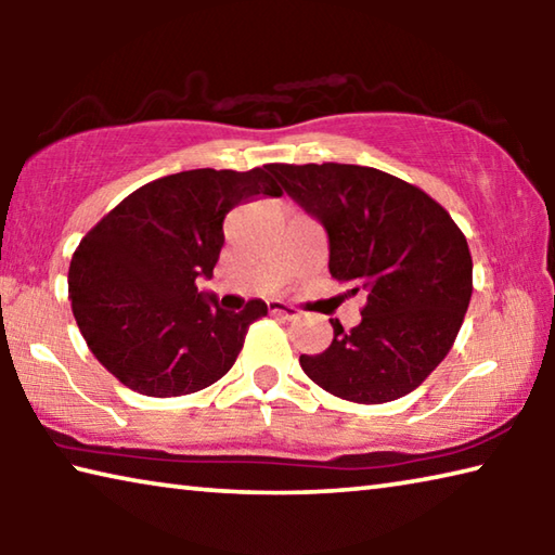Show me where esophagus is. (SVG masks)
I'll use <instances>...</instances> for the list:
<instances>
[{
	"label": "esophagus",
	"mask_w": 555,
	"mask_h": 555,
	"mask_svg": "<svg viewBox=\"0 0 555 555\" xmlns=\"http://www.w3.org/2000/svg\"><path fill=\"white\" fill-rule=\"evenodd\" d=\"M269 313L286 318V321H294V318H298V308L284 304V300H269Z\"/></svg>",
	"instance_id": "34e87169"
}]
</instances>
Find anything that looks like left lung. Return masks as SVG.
I'll return each instance as SVG.
<instances>
[{"label":"left lung","mask_w":555,"mask_h":555,"mask_svg":"<svg viewBox=\"0 0 555 555\" xmlns=\"http://www.w3.org/2000/svg\"><path fill=\"white\" fill-rule=\"evenodd\" d=\"M281 188L325 228L331 274L367 294L352 331L300 354L318 387L357 403L406 397L453 347L473 296V257L453 218L421 188L352 164H271Z\"/></svg>","instance_id":"1"}]
</instances>
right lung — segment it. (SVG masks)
I'll return each instance as SVG.
<instances>
[{"instance_id":"add662e5","label":"right lung","mask_w":555,"mask_h":555,"mask_svg":"<svg viewBox=\"0 0 555 555\" xmlns=\"http://www.w3.org/2000/svg\"><path fill=\"white\" fill-rule=\"evenodd\" d=\"M255 195H281L269 166L164 176L80 240L68 271L73 315L92 354L125 387L181 397L230 372L267 304L255 298L240 313L224 311L195 284L218 264L224 215Z\"/></svg>"}]
</instances>
